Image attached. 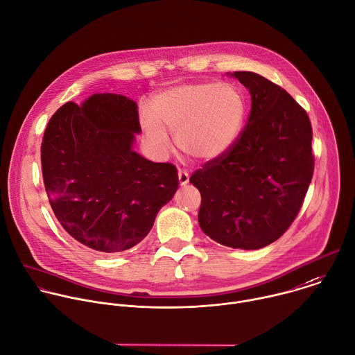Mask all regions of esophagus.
Returning a JSON list of instances; mask_svg holds the SVG:
<instances>
[{
  "instance_id": "esophagus-1",
  "label": "esophagus",
  "mask_w": 355,
  "mask_h": 355,
  "mask_svg": "<svg viewBox=\"0 0 355 355\" xmlns=\"http://www.w3.org/2000/svg\"><path fill=\"white\" fill-rule=\"evenodd\" d=\"M178 181H180V185H181V187L187 185V184L189 182V175H188V173L184 171V170H180V171H178Z\"/></svg>"
}]
</instances>
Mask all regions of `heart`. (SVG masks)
Listing matches in <instances>:
<instances>
[{
    "mask_svg": "<svg viewBox=\"0 0 355 355\" xmlns=\"http://www.w3.org/2000/svg\"><path fill=\"white\" fill-rule=\"evenodd\" d=\"M244 111V100L231 85L184 83L160 92L153 98V111H142L141 123L159 153L171 150L167 128L185 155L210 162L224 155L239 137Z\"/></svg>",
    "mask_w": 355,
    "mask_h": 355,
    "instance_id": "heart-1",
    "label": "heart"
}]
</instances>
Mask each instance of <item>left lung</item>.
I'll return each mask as SVG.
<instances>
[{
	"label": "left lung",
	"mask_w": 355,
	"mask_h": 355,
	"mask_svg": "<svg viewBox=\"0 0 355 355\" xmlns=\"http://www.w3.org/2000/svg\"><path fill=\"white\" fill-rule=\"evenodd\" d=\"M251 94V114L230 149L196 170L199 225L216 243L259 250L287 231L313 174L306 111L279 85L247 71L231 73Z\"/></svg>",
	"instance_id": "left-lung-1"
}]
</instances>
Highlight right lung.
<instances>
[{
  "label": "right lung",
  "instance_id": "right-lung-1",
  "mask_svg": "<svg viewBox=\"0 0 355 355\" xmlns=\"http://www.w3.org/2000/svg\"><path fill=\"white\" fill-rule=\"evenodd\" d=\"M137 134V103L114 93L65 103L44 131L42 171L51 209L72 239L96 252L139 244L178 189L173 164L134 150Z\"/></svg>",
  "mask_w": 355,
  "mask_h": 355
}]
</instances>
